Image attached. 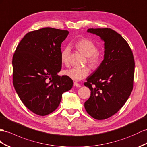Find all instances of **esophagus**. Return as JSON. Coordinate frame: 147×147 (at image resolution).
Returning a JSON list of instances; mask_svg holds the SVG:
<instances>
[{"label":"esophagus","instance_id":"1","mask_svg":"<svg viewBox=\"0 0 147 147\" xmlns=\"http://www.w3.org/2000/svg\"><path fill=\"white\" fill-rule=\"evenodd\" d=\"M74 86H76V87H78V88L81 87V85L80 84H78L77 82H74Z\"/></svg>","mask_w":147,"mask_h":147}]
</instances>
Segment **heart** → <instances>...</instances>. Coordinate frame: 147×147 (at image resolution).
Instances as JSON below:
<instances>
[{
    "label": "heart",
    "instance_id": "obj_1",
    "mask_svg": "<svg viewBox=\"0 0 147 147\" xmlns=\"http://www.w3.org/2000/svg\"><path fill=\"white\" fill-rule=\"evenodd\" d=\"M76 48L82 54L88 56V63L93 69H96L102 61V55L98 51V46L93 41L83 38L78 40ZM70 48L66 47L61 53V61L65 66L69 65ZM90 70L88 67H74L65 71V75L74 81H81L89 74Z\"/></svg>",
    "mask_w": 147,
    "mask_h": 147
}]
</instances>
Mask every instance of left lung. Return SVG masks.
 I'll use <instances>...</instances> for the list:
<instances>
[{"label": "left lung", "mask_w": 147, "mask_h": 147, "mask_svg": "<svg viewBox=\"0 0 147 147\" xmlns=\"http://www.w3.org/2000/svg\"><path fill=\"white\" fill-rule=\"evenodd\" d=\"M88 32L104 41L105 53L100 66L84 82L91 90L84 107L94 119L104 120L117 112L132 91L134 55L126 40L113 30L89 28Z\"/></svg>", "instance_id": "left-lung-1"}]
</instances>
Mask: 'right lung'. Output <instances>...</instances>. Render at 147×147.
Wrapping results in <instances>:
<instances>
[{
  "instance_id": "obj_1",
  "label": "right lung",
  "mask_w": 147,
  "mask_h": 147,
  "mask_svg": "<svg viewBox=\"0 0 147 147\" xmlns=\"http://www.w3.org/2000/svg\"><path fill=\"white\" fill-rule=\"evenodd\" d=\"M69 32L50 27L27 33L13 56V84L30 111L41 116L58 108L63 93L73 87L61 69V45Z\"/></svg>"
}]
</instances>
